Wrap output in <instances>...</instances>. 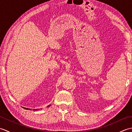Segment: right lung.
Returning a JSON list of instances; mask_svg holds the SVG:
<instances>
[{"label": "right lung", "instance_id": "right-lung-1", "mask_svg": "<svg viewBox=\"0 0 132 132\" xmlns=\"http://www.w3.org/2000/svg\"><path fill=\"white\" fill-rule=\"evenodd\" d=\"M50 105H47V107H49V106H50ZM23 108H24V107H23ZM24 109H30H30H30V108H24ZM33 110H34V111H35V110H38V109H33Z\"/></svg>", "mask_w": 132, "mask_h": 132}]
</instances>
